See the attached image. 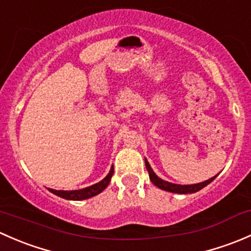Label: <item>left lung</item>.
Returning <instances> with one entry per match:
<instances>
[{"label": "left lung", "instance_id": "obj_1", "mask_svg": "<svg viewBox=\"0 0 251 251\" xmlns=\"http://www.w3.org/2000/svg\"><path fill=\"white\" fill-rule=\"evenodd\" d=\"M144 161H146V168H147V171H148V174H149V178H151V181L153 182V184H155L158 188L163 189V191L171 192V193H178V194L196 193V192L203 189L205 186H207L209 183H211V182L215 179V177L217 176V175H216V176L211 177V178L206 179V181H204V182H201V183L183 184V186H182V184L171 183V182H168V181H164V179H161L160 177L156 176V174L154 173L153 169L151 168L148 160H147V159H144Z\"/></svg>", "mask_w": 251, "mask_h": 251}]
</instances>
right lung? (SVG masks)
Masks as SVG:
<instances>
[{
    "label": "right lung",
    "instance_id": "add662e5",
    "mask_svg": "<svg viewBox=\"0 0 251 251\" xmlns=\"http://www.w3.org/2000/svg\"><path fill=\"white\" fill-rule=\"evenodd\" d=\"M113 174L114 166H111L109 174H108L102 181H100L98 183L92 184V186L90 187H86V188L82 189H75V191H55V189L52 188H48V191H50V193L55 194V196L60 197V198L67 199V201H83V199L92 198V197L97 196L100 192L104 191L108 187V184H109Z\"/></svg>",
    "mask_w": 251,
    "mask_h": 251
}]
</instances>
